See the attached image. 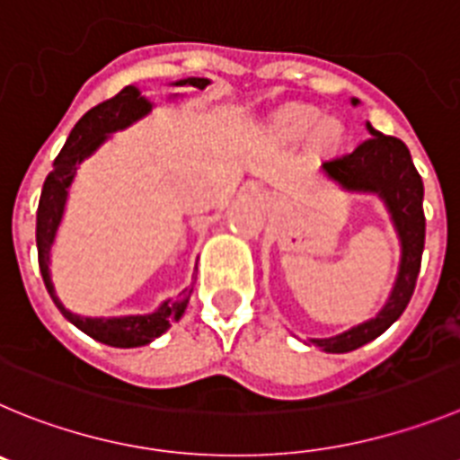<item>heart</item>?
<instances>
[{"mask_svg": "<svg viewBox=\"0 0 460 460\" xmlns=\"http://www.w3.org/2000/svg\"><path fill=\"white\" fill-rule=\"evenodd\" d=\"M307 121H309L307 117H305V119H296V128H302V126H305V123H307Z\"/></svg>", "mask_w": 460, "mask_h": 460, "instance_id": "b5f03b06", "label": "heart"}]
</instances>
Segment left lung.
<instances>
[{
    "instance_id": "left-lung-1",
    "label": "left lung",
    "mask_w": 460,
    "mask_h": 460,
    "mask_svg": "<svg viewBox=\"0 0 460 460\" xmlns=\"http://www.w3.org/2000/svg\"><path fill=\"white\" fill-rule=\"evenodd\" d=\"M353 105H358V98H353ZM367 130L371 137L359 142L353 151L334 153L323 160L321 169L349 192H371L383 199L401 240L399 275L385 307L374 318L334 337L309 339L325 353H349L390 328L411 302L424 252V183L412 164L411 151L401 139L374 130L369 123Z\"/></svg>"
}]
</instances>
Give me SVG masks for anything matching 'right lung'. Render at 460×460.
<instances>
[{
	"instance_id": "add662e5",
	"label": "right lung",
	"mask_w": 460,
	"mask_h": 460,
	"mask_svg": "<svg viewBox=\"0 0 460 460\" xmlns=\"http://www.w3.org/2000/svg\"><path fill=\"white\" fill-rule=\"evenodd\" d=\"M197 86V89H206L210 80L206 77H188V80H179L176 86ZM153 110V102L144 96L139 86L130 84L121 89L114 98L101 102V105L91 107L84 117L75 123V128L70 130L68 139H66L64 148L57 155L52 172L48 173V179L43 183V192H40L39 213H36V247H39V266L40 275H43L45 288H48L49 297L55 300L57 309L68 318L75 328L93 337L96 341L107 343V346H117V349H135V346H146L153 339L160 337L172 328L173 321H179L183 316L185 307H188L190 293L192 287L183 288L176 297L164 300L153 314H144V316H117V318H91L73 314L61 305L57 297L52 279H49V252H52V243H55L57 229L64 217L66 199H68V188L75 179L80 164L89 158L91 153L98 151L102 142L110 137L111 132L123 130V128L132 126L142 117H146Z\"/></svg>"
}]
</instances>
